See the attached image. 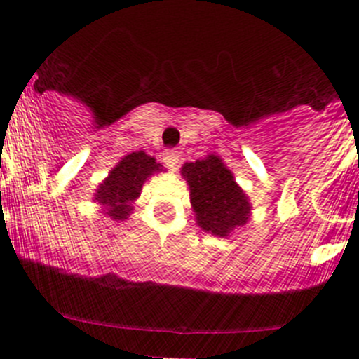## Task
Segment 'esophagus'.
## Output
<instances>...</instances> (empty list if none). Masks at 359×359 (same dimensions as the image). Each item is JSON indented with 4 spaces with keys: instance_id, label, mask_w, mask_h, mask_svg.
<instances>
[{
    "instance_id": "esophagus-1",
    "label": "esophagus",
    "mask_w": 359,
    "mask_h": 359,
    "mask_svg": "<svg viewBox=\"0 0 359 359\" xmlns=\"http://www.w3.org/2000/svg\"><path fill=\"white\" fill-rule=\"evenodd\" d=\"M163 161L170 170H175L177 164H179V154L175 150H166L163 154Z\"/></svg>"
}]
</instances>
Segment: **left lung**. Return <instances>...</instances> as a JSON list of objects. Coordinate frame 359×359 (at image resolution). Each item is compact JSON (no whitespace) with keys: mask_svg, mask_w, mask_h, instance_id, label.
Here are the masks:
<instances>
[{"mask_svg":"<svg viewBox=\"0 0 359 359\" xmlns=\"http://www.w3.org/2000/svg\"><path fill=\"white\" fill-rule=\"evenodd\" d=\"M182 177L189 186L198 227L218 238H227L234 229L247 224L252 211L248 196L218 156L186 163Z\"/></svg>","mask_w":359,"mask_h":359,"instance_id":"8db88e82","label":"left lung"}]
</instances>
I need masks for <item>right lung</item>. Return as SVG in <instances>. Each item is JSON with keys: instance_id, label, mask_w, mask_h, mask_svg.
Masks as SVG:
<instances>
[{"instance_id": "right-lung-1", "label": "right lung", "mask_w": 359, "mask_h": 359, "mask_svg": "<svg viewBox=\"0 0 359 359\" xmlns=\"http://www.w3.org/2000/svg\"><path fill=\"white\" fill-rule=\"evenodd\" d=\"M156 172H163L156 159L144 151H132L116 164L109 177L98 186L95 202L103 208V215L112 219H127L132 212V203L141 195L144 180Z\"/></svg>"}]
</instances>
